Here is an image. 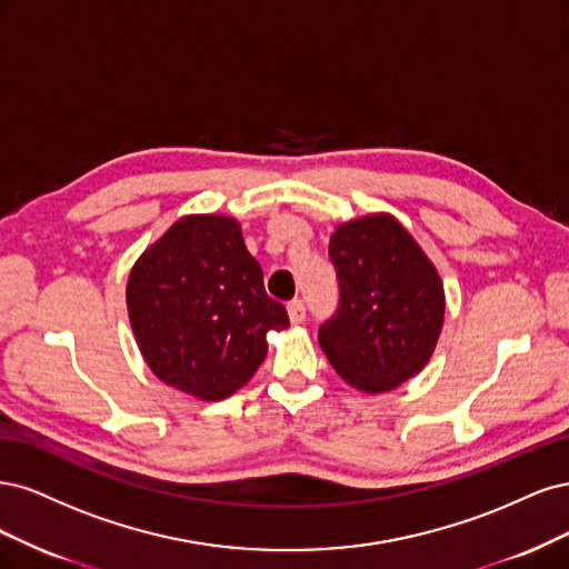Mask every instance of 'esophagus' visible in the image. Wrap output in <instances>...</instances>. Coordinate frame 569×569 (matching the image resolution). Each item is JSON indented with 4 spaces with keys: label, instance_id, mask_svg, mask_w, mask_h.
Listing matches in <instances>:
<instances>
[{
    "label": "esophagus",
    "instance_id": "34e87169",
    "mask_svg": "<svg viewBox=\"0 0 569 569\" xmlns=\"http://www.w3.org/2000/svg\"><path fill=\"white\" fill-rule=\"evenodd\" d=\"M288 317H290V321H292V323H302V321H305V317H307V307H305V302H302L300 298H296V300H290V302H288Z\"/></svg>",
    "mask_w": 569,
    "mask_h": 569
}]
</instances>
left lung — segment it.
Returning a JSON list of instances; mask_svg holds the SVG:
<instances>
[{
  "label": "left lung",
  "mask_w": 569,
  "mask_h": 569,
  "mask_svg": "<svg viewBox=\"0 0 569 569\" xmlns=\"http://www.w3.org/2000/svg\"><path fill=\"white\" fill-rule=\"evenodd\" d=\"M338 309L319 328L333 369L363 392H388L428 363L442 331L445 288L409 231L388 214L338 227L328 246Z\"/></svg>",
  "instance_id": "1"
}]
</instances>
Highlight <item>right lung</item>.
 <instances>
[{
  "instance_id": "1",
  "label": "right lung",
  "mask_w": 569,
  "mask_h": 569,
  "mask_svg": "<svg viewBox=\"0 0 569 569\" xmlns=\"http://www.w3.org/2000/svg\"><path fill=\"white\" fill-rule=\"evenodd\" d=\"M139 350L172 388L217 401L252 378L267 331L290 326L231 217L191 214L146 250L127 283Z\"/></svg>"
}]
</instances>
